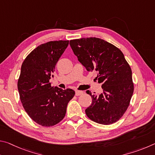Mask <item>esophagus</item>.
<instances>
[{
  "label": "esophagus",
  "instance_id": "34e87169",
  "mask_svg": "<svg viewBox=\"0 0 155 155\" xmlns=\"http://www.w3.org/2000/svg\"><path fill=\"white\" fill-rule=\"evenodd\" d=\"M83 94V92L82 91H78V90H76L75 91L76 96H81V95H82Z\"/></svg>",
  "mask_w": 155,
  "mask_h": 155
}]
</instances>
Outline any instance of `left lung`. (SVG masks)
<instances>
[{
	"label": "left lung",
	"instance_id": "left-lung-1",
	"mask_svg": "<svg viewBox=\"0 0 155 155\" xmlns=\"http://www.w3.org/2000/svg\"><path fill=\"white\" fill-rule=\"evenodd\" d=\"M78 60L87 71H96L103 92L98 96L90 94L91 105L85 109L92 121L111 124L121 118L127 111L133 96L134 85L132 71L124 54L113 44L96 38L70 41Z\"/></svg>",
	"mask_w": 155,
	"mask_h": 155
}]
</instances>
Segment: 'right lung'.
<instances>
[{
    "mask_svg": "<svg viewBox=\"0 0 155 155\" xmlns=\"http://www.w3.org/2000/svg\"><path fill=\"white\" fill-rule=\"evenodd\" d=\"M69 41H51L37 47L26 57L21 67L18 90L26 112L33 121L42 127H52L64 119L67 105L75 92L52 87L57 61Z\"/></svg>",
    "mask_w": 155,
    "mask_h": 155,
    "instance_id": "1",
    "label": "right lung"
}]
</instances>
